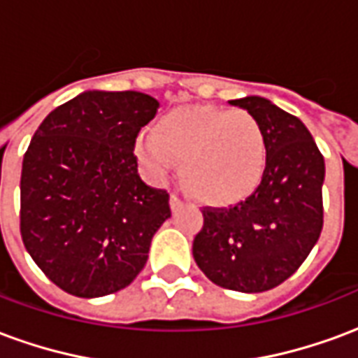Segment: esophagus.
<instances>
[{"mask_svg":"<svg viewBox=\"0 0 358 358\" xmlns=\"http://www.w3.org/2000/svg\"><path fill=\"white\" fill-rule=\"evenodd\" d=\"M184 207V201L180 199L178 195H171V209L172 213H176V210H180Z\"/></svg>","mask_w":358,"mask_h":358,"instance_id":"esophagus-1","label":"esophagus"}]
</instances>
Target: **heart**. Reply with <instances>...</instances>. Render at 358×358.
<instances>
[{"mask_svg": "<svg viewBox=\"0 0 358 358\" xmlns=\"http://www.w3.org/2000/svg\"><path fill=\"white\" fill-rule=\"evenodd\" d=\"M134 153L153 180H164L180 161V180L195 199L232 205L257 189L266 171L268 145L261 122L245 110L213 105L164 113L136 136Z\"/></svg>", "mask_w": 358, "mask_h": 358, "instance_id": "1", "label": "heart"}]
</instances>
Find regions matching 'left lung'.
<instances>
[{
  "mask_svg": "<svg viewBox=\"0 0 358 358\" xmlns=\"http://www.w3.org/2000/svg\"><path fill=\"white\" fill-rule=\"evenodd\" d=\"M230 105L245 109L263 126L266 171L245 201L203 210L194 259L213 284L259 293L292 276L320 238L326 169L297 117L259 95L232 99Z\"/></svg>",
  "mask_w": 358,
  "mask_h": 358,
  "instance_id": "obj_1",
  "label": "left lung"
}]
</instances>
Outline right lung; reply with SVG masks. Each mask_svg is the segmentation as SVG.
I'll return each mask as SVG.
<instances>
[{
  "label": "right lung",
  "mask_w": 358,
  "mask_h": 358,
  "mask_svg": "<svg viewBox=\"0 0 358 358\" xmlns=\"http://www.w3.org/2000/svg\"><path fill=\"white\" fill-rule=\"evenodd\" d=\"M159 101L141 92L88 90L51 110L20 174V236L51 282L76 297H103L134 282L169 194L138 174L136 136Z\"/></svg>",
  "instance_id": "add662e5"
}]
</instances>
